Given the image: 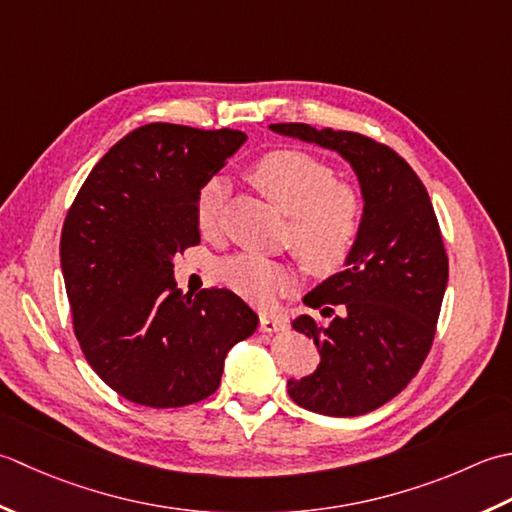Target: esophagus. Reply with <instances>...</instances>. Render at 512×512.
Listing matches in <instances>:
<instances>
[{
  "mask_svg": "<svg viewBox=\"0 0 512 512\" xmlns=\"http://www.w3.org/2000/svg\"><path fill=\"white\" fill-rule=\"evenodd\" d=\"M285 329H287L285 320L271 318L267 314L260 316V331H263V333H276V331H285Z\"/></svg>",
  "mask_w": 512,
  "mask_h": 512,
  "instance_id": "esophagus-1",
  "label": "esophagus"
}]
</instances>
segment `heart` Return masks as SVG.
<instances>
[{"mask_svg":"<svg viewBox=\"0 0 512 512\" xmlns=\"http://www.w3.org/2000/svg\"><path fill=\"white\" fill-rule=\"evenodd\" d=\"M249 179L271 205L289 216L285 243L311 274L331 276L349 263L364 227V198L353 183L338 181L329 163L307 152L278 150L263 156ZM225 185L207 181L196 201V225L205 236L221 229ZM223 283L258 305H271L291 287L294 274L256 254L227 258L218 269Z\"/></svg>","mask_w":512,"mask_h":512,"instance_id":"obj_1","label":"heart"}]
</instances>
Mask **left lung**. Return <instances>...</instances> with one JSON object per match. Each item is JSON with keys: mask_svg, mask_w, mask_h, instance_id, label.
I'll return each mask as SVG.
<instances>
[{"mask_svg": "<svg viewBox=\"0 0 512 512\" xmlns=\"http://www.w3.org/2000/svg\"><path fill=\"white\" fill-rule=\"evenodd\" d=\"M271 130L336 150L358 174L367 214L347 269L302 298L314 316L291 327L314 338L318 369L289 380L291 400L322 415H364L393 400L431 351L448 256L420 176L389 145L358 132L274 123Z\"/></svg>", "mask_w": 512, "mask_h": 512, "instance_id": "8db88e82", "label": "left lung"}]
</instances>
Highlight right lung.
I'll return each instance as SVG.
<instances>
[{
    "mask_svg": "<svg viewBox=\"0 0 512 512\" xmlns=\"http://www.w3.org/2000/svg\"><path fill=\"white\" fill-rule=\"evenodd\" d=\"M245 141L229 128L141 125L92 168L66 214L61 271L75 336L99 378L134 404L210 398L227 351L258 327L229 289L181 294L172 265L201 243L198 194Z\"/></svg>",
    "mask_w": 512,
    "mask_h": 512,
    "instance_id": "add662e5",
    "label": "right lung"
}]
</instances>
